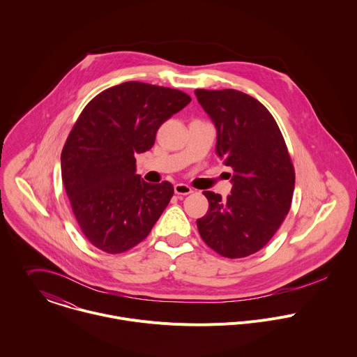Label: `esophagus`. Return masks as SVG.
<instances>
[{"mask_svg":"<svg viewBox=\"0 0 357 357\" xmlns=\"http://www.w3.org/2000/svg\"><path fill=\"white\" fill-rule=\"evenodd\" d=\"M174 190H175V193H176L178 196H188V195L193 193L192 188L188 186V185H185V183H176V185L174 186Z\"/></svg>","mask_w":357,"mask_h":357,"instance_id":"34e87169","label":"esophagus"}]
</instances>
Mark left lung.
I'll return each mask as SVG.
<instances>
[{
	"mask_svg": "<svg viewBox=\"0 0 357 357\" xmlns=\"http://www.w3.org/2000/svg\"><path fill=\"white\" fill-rule=\"evenodd\" d=\"M216 128L215 151L226 167L231 192L226 200L204 192L210 208L197 219L204 243L226 258L264 248L288 214L295 185L284 138L268 109L236 89H196Z\"/></svg>",
	"mask_w": 357,
	"mask_h": 357,
	"instance_id": "1",
	"label": "left lung"
}]
</instances>
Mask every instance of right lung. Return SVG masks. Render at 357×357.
Wrapping results in <instances>:
<instances>
[{
	"label": "right lung",
	"mask_w": 357,
	"mask_h": 357,
	"mask_svg": "<svg viewBox=\"0 0 357 357\" xmlns=\"http://www.w3.org/2000/svg\"><path fill=\"white\" fill-rule=\"evenodd\" d=\"M178 89L128 81L82 110L61 155L62 179L85 237L107 254L139 244L168 206L174 186L147 183L135 154L150 150L160 126L189 105Z\"/></svg>",
	"instance_id": "obj_1"
}]
</instances>
